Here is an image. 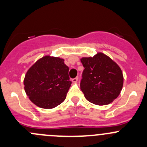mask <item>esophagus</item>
Listing matches in <instances>:
<instances>
[{
	"label": "esophagus",
	"instance_id": "1",
	"mask_svg": "<svg viewBox=\"0 0 147 147\" xmlns=\"http://www.w3.org/2000/svg\"><path fill=\"white\" fill-rule=\"evenodd\" d=\"M72 82H73V83H77V82H78V78H74V79L72 80Z\"/></svg>",
	"mask_w": 147,
	"mask_h": 147
}]
</instances>
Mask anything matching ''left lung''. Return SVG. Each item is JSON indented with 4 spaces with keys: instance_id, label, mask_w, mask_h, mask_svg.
Wrapping results in <instances>:
<instances>
[{
    "instance_id": "obj_1",
    "label": "left lung",
    "mask_w": 147,
    "mask_h": 147,
    "mask_svg": "<svg viewBox=\"0 0 147 147\" xmlns=\"http://www.w3.org/2000/svg\"><path fill=\"white\" fill-rule=\"evenodd\" d=\"M84 67L80 89L85 98L96 105L112 103L122 90L124 77L119 66L109 56L97 53L80 59Z\"/></svg>"
}]
</instances>
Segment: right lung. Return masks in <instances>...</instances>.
<instances>
[{
    "mask_svg": "<svg viewBox=\"0 0 147 147\" xmlns=\"http://www.w3.org/2000/svg\"><path fill=\"white\" fill-rule=\"evenodd\" d=\"M59 57L45 55L28 69L23 84L30 100L43 109H53L64 102L71 86L69 67Z\"/></svg>",
    "mask_w": 147,
    "mask_h": 147,
    "instance_id": "right-lung-1",
    "label": "right lung"
}]
</instances>
